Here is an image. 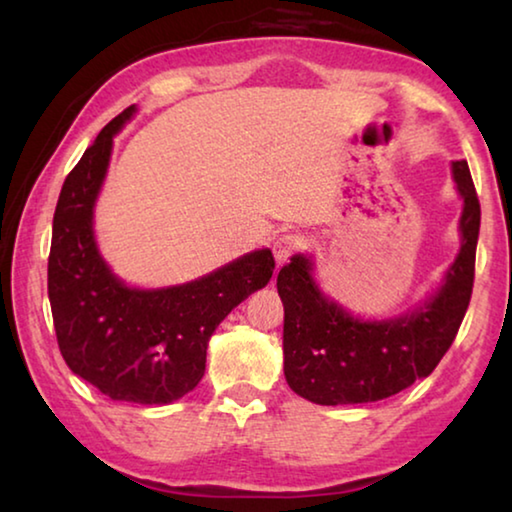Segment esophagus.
<instances>
[{
	"label": "esophagus",
	"instance_id": "esophagus-1",
	"mask_svg": "<svg viewBox=\"0 0 512 512\" xmlns=\"http://www.w3.org/2000/svg\"><path fill=\"white\" fill-rule=\"evenodd\" d=\"M302 248V239L298 235H280L275 239L273 244V255H275V262L277 264H284L289 262V257H293Z\"/></svg>",
	"mask_w": 512,
	"mask_h": 512
}]
</instances>
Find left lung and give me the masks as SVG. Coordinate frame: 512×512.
<instances>
[{
	"label": "left lung",
	"mask_w": 512,
	"mask_h": 512,
	"mask_svg": "<svg viewBox=\"0 0 512 512\" xmlns=\"http://www.w3.org/2000/svg\"><path fill=\"white\" fill-rule=\"evenodd\" d=\"M463 196L461 253L427 305L384 323H363L325 300L311 262L296 255L277 273L284 305V377L300 397L325 406L377 402L433 372L461 327L474 287L481 205L467 162L452 164Z\"/></svg>",
	"instance_id": "obj_1"
}]
</instances>
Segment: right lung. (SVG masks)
I'll use <instances>...</instances> for the list:
<instances>
[{
    "label": "right lung",
    "mask_w": 512,
    "mask_h": 512,
    "mask_svg": "<svg viewBox=\"0 0 512 512\" xmlns=\"http://www.w3.org/2000/svg\"><path fill=\"white\" fill-rule=\"evenodd\" d=\"M135 108L103 128L67 173L51 235L47 289L60 354L74 375L119 402L169 404L196 388L216 325L266 287L275 259L255 250L201 280L160 291L121 284L97 253L92 207L112 137Z\"/></svg>",
    "instance_id": "1"
}]
</instances>
